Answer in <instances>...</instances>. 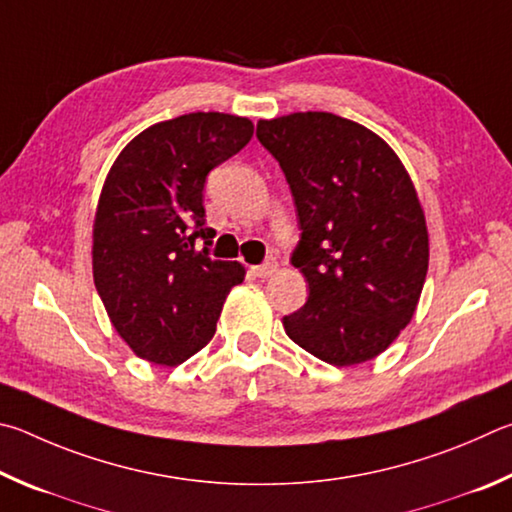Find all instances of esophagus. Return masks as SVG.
I'll return each mask as SVG.
<instances>
[{
    "mask_svg": "<svg viewBox=\"0 0 512 512\" xmlns=\"http://www.w3.org/2000/svg\"><path fill=\"white\" fill-rule=\"evenodd\" d=\"M276 270H279V263H276V258H267L263 265L254 267V274L258 276V279H267V276H272Z\"/></svg>",
    "mask_w": 512,
    "mask_h": 512,
    "instance_id": "esophagus-1",
    "label": "esophagus"
}]
</instances>
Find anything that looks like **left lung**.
Instances as JSON below:
<instances>
[{
  "mask_svg": "<svg viewBox=\"0 0 512 512\" xmlns=\"http://www.w3.org/2000/svg\"><path fill=\"white\" fill-rule=\"evenodd\" d=\"M301 224L292 265L306 306L283 317L294 344L333 366L369 362L414 317L429 265L425 213L400 157L364 125L330 112L258 121Z\"/></svg>",
  "mask_w": 512,
  "mask_h": 512,
  "instance_id": "1",
  "label": "left lung"
}]
</instances>
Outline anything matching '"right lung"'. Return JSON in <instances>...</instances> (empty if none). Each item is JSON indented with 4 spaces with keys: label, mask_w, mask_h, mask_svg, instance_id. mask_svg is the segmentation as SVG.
<instances>
[{
    "label": "right lung",
    "mask_w": 512,
    "mask_h": 512,
    "mask_svg": "<svg viewBox=\"0 0 512 512\" xmlns=\"http://www.w3.org/2000/svg\"><path fill=\"white\" fill-rule=\"evenodd\" d=\"M245 116L193 112L137 134L105 177L94 218V285L112 326L141 360L177 366L211 342L236 261H213L206 175L249 143ZM205 247L199 249V240Z\"/></svg>",
    "instance_id": "add662e5"
}]
</instances>
